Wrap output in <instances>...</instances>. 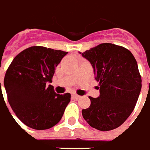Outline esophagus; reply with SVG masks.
Segmentation results:
<instances>
[{
  "instance_id": "1",
  "label": "esophagus",
  "mask_w": 150,
  "mask_h": 150,
  "mask_svg": "<svg viewBox=\"0 0 150 150\" xmlns=\"http://www.w3.org/2000/svg\"><path fill=\"white\" fill-rule=\"evenodd\" d=\"M73 98H76V99H78V98H80L81 96H80V95H78V94H73Z\"/></svg>"
}]
</instances>
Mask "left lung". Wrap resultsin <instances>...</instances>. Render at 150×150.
I'll list each match as a JSON object with an SVG mask.
<instances>
[{
  "label": "left lung",
  "mask_w": 150,
  "mask_h": 150,
  "mask_svg": "<svg viewBox=\"0 0 150 150\" xmlns=\"http://www.w3.org/2000/svg\"><path fill=\"white\" fill-rule=\"evenodd\" d=\"M81 53V52H80ZM94 68L100 95L89 97L83 118L92 128L110 131L120 127L134 110L141 76L132 53L124 47L104 43L81 53Z\"/></svg>",
  "instance_id": "1"
}]
</instances>
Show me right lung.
<instances>
[{
  "instance_id": "obj_1",
  "label": "right lung",
  "mask_w": 150,
  "mask_h": 150,
  "mask_svg": "<svg viewBox=\"0 0 150 150\" xmlns=\"http://www.w3.org/2000/svg\"><path fill=\"white\" fill-rule=\"evenodd\" d=\"M67 53L30 47L18 54L7 69L4 85L9 103L17 117L29 128L48 129L63 116L71 94H56L48 83Z\"/></svg>"
}]
</instances>
